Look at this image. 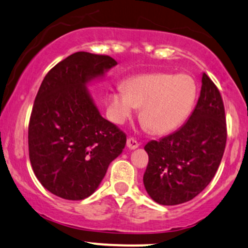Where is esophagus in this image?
Masks as SVG:
<instances>
[{
  "label": "esophagus",
  "instance_id": "34e87169",
  "mask_svg": "<svg viewBox=\"0 0 248 248\" xmlns=\"http://www.w3.org/2000/svg\"><path fill=\"white\" fill-rule=\"evenodd\" d=\"M139 143H137L135 140L132 139V137H129V139H127V147L130 149V150H134V149H137L139 148Z\"/></svg>",
  "mask_w": 248,
  "mask_h": 248
}]
</instances>
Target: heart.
Listing matches in <instances>:
<instances>
[{"instance_id":"obj_1","label":"heart","mask_w":248,"mask_h":248,"mask_svg":"<svg viewBox=\"0 0 248 248\" xmlns=\"http://www.w3.org/2000/svg\"><path fill=\"white\" fill-rule=\"evenodd\" d=\"M196 85L186 74L154 73L127 79L124 88L108 95V116L116 124H124L141 107L140 118L155 134L175 129L192 108Z\"/></svg>"}]
</instances>
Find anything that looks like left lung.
Wrapping results in <instances>:
<instances>
[{
  "mask_svg": "<svg viewBox=\"0 0 248 248\" xmlns=\"http://www.w3.org/2000/svg\"><path fill=\"white\" fill-rule=\"evenodd\" d=\"M195 108L177 132L145 144L149 163L143 184L163 205L185 203L199 195L216 174L226 144L224 105L205 74Z\"/></svg>",
  "mask_w": 248,
  "mask_h": 248,
  "instance_id": "1",
  "label": "left lung"
}]
</instances>
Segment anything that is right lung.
<instances>
[{"instance_id":"add662e5","label":"right lung","mask_w":248,"mask_h":248,"mask_svg":"<svg viewBox=\"0 0 248 248\" xmlns=\"http://www.w3.org/2000/svg\"><path fill=\"white\" fill-rule=\"evenodd\" d=\"M111 56L77 52L48 71L29 124V155L35 177L59 198L83 200L98 188L126 135L101 116L88 90L116 65Z\"/></svg>"}]
</instances>
